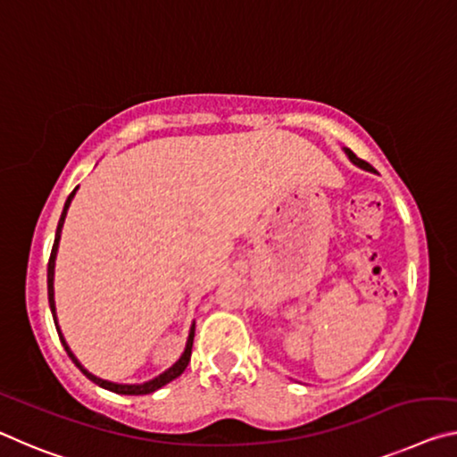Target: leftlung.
<instances>
[{
    "label": "left lung",
    "mask_w": 457,
    "mask_h": 457,
    "mask_svg": "<svg viewBox=\"0 0 457 457\" xmlns=\"http://www.w3.org/2000/svg\"><path fill=\"white\" fill-rule=\"evenodd\" d=\"M344 152H345V156L350 158V162H352V164H356L358 169H361V170H368V172H376L370 164L364 162V161H360V158H358L356 154H353V152H352L350 148H344Z\"/></svg>",
    "instance_id": "8db88e82"
}]
</instances>
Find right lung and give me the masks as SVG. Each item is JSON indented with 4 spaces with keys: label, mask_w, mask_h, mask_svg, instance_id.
Segmentation results:
<instances>
[{
    "label": "right lung",
    "mask_w": 457,
    "mask_h": 457,
    "mask_svg": "<svg viewBox=\"0 0 457 457\" xmlns=\"http://www.w3.org/2000/svg\"><path fill=\"white\" fill-rule=\"evenodd\" d=\"M77 189H79V187H77ZM77 189L69 195L67 201H64V207H62L59 226H56V234H54V245H53V252H50V260H48V303H50V313H53L56 331H59V337H61V342H62V345H64V350H67V353H69V358H71L72 361H75V366L79 368V370H81L91 382H96L97 386L105 388V390H112V393H118V395H150V393H154V390L162 388L164 385H169V382H172L175 378H179V376L185 372V368L189 366V361H191V350H193V337H195V321L191 323L189 337H187L185 350H183V353H180V358L175 361V364H172V366L169 368V370H164L162 374L154 376V378L148 380V382H142V385H120V382L104 380V378H99V376L91 374V372L87 370V368L81 364V361L77 360V356L71 352L67 339H64L62 331H61V328H59V320H56V305H54V264H56V252H59V242H61V231H62V226H64V217H67L69 205H71L72 197H75Z\"/></svg>",
    "instance_id": "right-lung-1"
}]
</instances>
